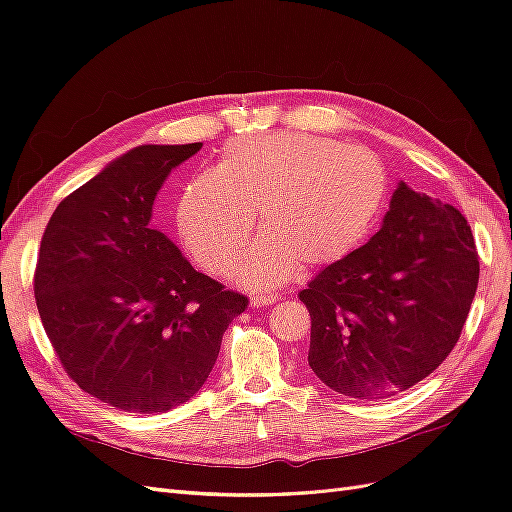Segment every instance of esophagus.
<instances>
[{"instance_id": "1", "label": "esophagus", "mask_w": 512, "mask_h": 512, "mask_svg": "<svg viewBox=\"0 0 512 512\" xmlns=\"http://www.w3.org/2000/svg\"><path fill=\"white\" fill-rule=\"evenodd\" d=\"M275 301H277V297H273V294H254V297L250 299L252 307H267Z\"/></svg>"}]
</instances>
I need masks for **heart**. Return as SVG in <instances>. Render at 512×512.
Instances as JSON below:
<instances>
[{
    "mask_svg": "<svg viewBox=\"0 0 512 512\" xmlns=\"http://www.w3.org/2000/svg\"><path fill=\"white\" fill-rule=\"evenodd\" d=\"M391 179L374 153L329 138L282 132L237 138L209 175L183 185L177 232L211 273H226L252 247L237 280L254 290L282 286L297 273L335 265L376 228L389 205Z\"/></svg>",
    "mask_w": 512,
    "mask_h": 512,
    "instance_id": "b5f03b06",
    "label": "heart"
}]
</instances>
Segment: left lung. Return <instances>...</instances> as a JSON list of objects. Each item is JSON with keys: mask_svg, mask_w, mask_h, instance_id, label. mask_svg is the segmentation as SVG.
<instances>
[{"mask_svg": "<svg viewBox=\"0 0 512 512\" xmlns=\"http://www.w3.org/2000/svg\"><path fill=\"white\" fill-rule=\"evenodd\" d=\"M478 271L468 220L401 181L376 235L299 292L312 316L309 367L346 397L410 389L455 348Z\"/></svg>", "mask_w": 512, "mask_h": 512, "instance_id": "left-lung-1", "label": "left lung"}]
</instances>
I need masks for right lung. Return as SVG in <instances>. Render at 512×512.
I'll return each instance as SVG.
<instances>
[{
	"label": "right lung",
	"mask_w": 512,
	"mask_h": 512,
	"mask_svg": "<svg viewBox=\"0 0 512 512\" xmlns=\"http://www.w3.org/2000/svg\"><path fill=\"white\" fill-rule=\"evenodd\" d=\"M203 143L141 145L57 205L34 294L66 374L104 404L166 412L198 393L247 297L198 273L149 228L170 170Z\"/></svg>",
	"instance_id": "right-lung-1"
}]
</instances>
